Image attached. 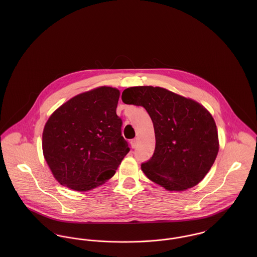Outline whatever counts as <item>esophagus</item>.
Instances as JSON below:
<instances>
[{"label": "esophagus", "mask_w": 257, "mask_h": 257, "mask_svg": "<svg viewBox=\"0 0 257 257\" xmlns=\"http://www.w3.org/2000/svg\"><path fill=\"white\" fill-rule=\"evenodd\" d=\"M131 145H132L133 148H136V147H138V139L132 140V141H131Z\"/></svg>", "instance_id": "1"}]
</instances>
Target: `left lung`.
Segmentation results:
<instances>
[{
    "label": "left lung",
    "instance_id": "obj_1",
    "mask_svg": "<svg viewBox=\"0 0 257 257\" xmlns=\"http://www.w3.org/2000/svg\"><path fill=\"white\" fill-rule=\"evenodd\" d=\"M121 100L144 107L153 122L155 149L142 164L148 179L169 191H183L206 176L219 151L217 125L208 110L160 87L127 88Z\"/></svg>",
    "mask_w": 257,
    "mask_h": 257
}]
</instances>
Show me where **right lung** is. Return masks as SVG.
I'll list each match as a JSON object with an SVG mask.
<instances>
[{
  "label": "right lung",
  "mask_w": 257,
  "mask_h": 257,
  "mask_svg": "<svg viewBox=\"0 0 257 257\" xmlns=\"http://www.w3.org/2000/svg\"><path fill=\"white\" fill-rule=\"evenodd\" d=\"M118 98L117 89L100 87L75 96L48 118L43 155L62 186L81 192L106 182L131 150L115 110Z\"/></svg>",
  "instance_id": "right-lung-1"
}]
</instances>
